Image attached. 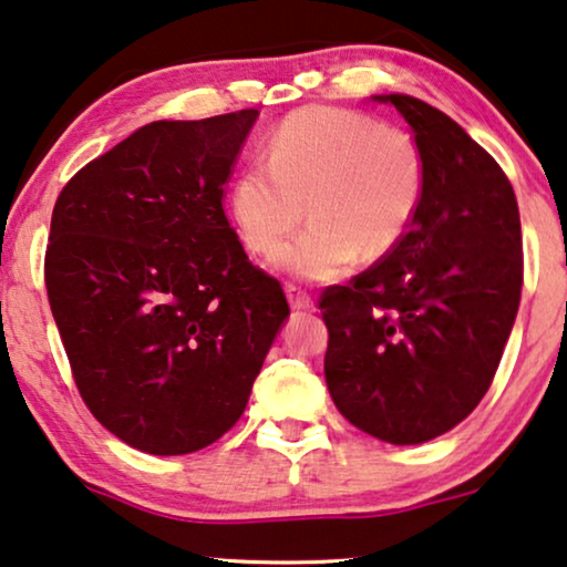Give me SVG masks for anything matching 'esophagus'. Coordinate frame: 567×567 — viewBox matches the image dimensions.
I'll return each mask as SVG.
<instances>
[{"instance_id": "obj_1", "label": "esophagus", "mask_w": 567, "mask_h": 567, "mask_svg": "<svg viewBox=\"0 0 567 567\" xmlns=\"http://www.w3.org/2000/svg\"><path fill=\"white\" fill-rule=\"evenodd\" d=\"M285 292H287V300H290V306L295 310H310L313 308V298L302 290L298 285H285Z\"/></svg>"}]
</instances>
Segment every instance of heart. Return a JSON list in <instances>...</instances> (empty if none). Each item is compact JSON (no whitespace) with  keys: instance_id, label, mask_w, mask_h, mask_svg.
Returning <instances> with one entry per match:
<instances>
[{"instance_id":"1","label":"heart","mask_w":567,"mask_h":567,"mask_svg":"<svg viewBox=\"0 0 567 567\" xmlns=\"http://www.w3.org/2000/svg\"><path fill=\"white\" fill-rule=\"evenodd\" d=\"M269 164L244 166L230 213L244 244L267 254L302 215L308 230L275 254V267L331 282L362 257L380 259L409 236L424 203L426 162L405 131L344 107H300L269 138Z\"/></svg>"}]
</instances>
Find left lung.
Returning <instances> with one entry per match:
<instances>
[{"mask_svg": "<svg viewBox=\"0 0 567 567\" xmlns=\"http://www.w3.org/2000/svg\"><path fill=\"white\" fill-rule=\"evenodd\" d=\"M374 100L411 125L424 203L393 251L323 290V372L349 424L421 444L488 393L522 300V223L504 169L450 115L409 94Z\"/></svg>", "mask_w": 567, "mask_h": 567, "instance_id": "obj_1", "label": "left lung"}]
</instances>
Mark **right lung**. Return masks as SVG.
<instances>
[{"mask_svg":"<svg viewBox=\"0 0 567 567\" xmlns=\"http://www.w3.org/2000/svg\"><path fill=\"white\" fill-rule=\"evenodd\" d=\"M257 117L143 125L55 200L45 290L74 382L92 416L141 452L220 440L290 316L223 210Z\"/></svg>","mask_w":567,"mask_h":567,"instance_id":"1","label":"right lung"}]
</instances>
